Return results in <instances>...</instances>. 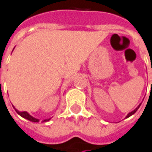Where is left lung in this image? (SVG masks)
Masks as SVG:
<instances>
[{"label": "left lung", "instance_id": "obj_1", "mask_svg": "<svg viewBox=\"0 0 152 152\" xmlns=\"http://www.w3.org/2000/svg\"><path fill=\"white\" fill-rule=\"evenodd\" d=\"M140 105H141V104H140L139 105H138V106H137V107L136 109H135V110H133V111H132V112H130V113H129V114H128V115L126 116V118H129V116H131V115H133V114H134V113L136 112L137 110H138V108H139L140 107Z\"/></svg>", "mask_w": 152, "mask_h": 152}]
</instances>
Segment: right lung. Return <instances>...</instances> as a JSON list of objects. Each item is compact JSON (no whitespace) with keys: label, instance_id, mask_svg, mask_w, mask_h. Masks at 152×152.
<instances>
[{"label":"right lung","instance_id":"1","mask_svg":"<svg viewBox=\"0 0 152 152\" xmlns=\"http://www.w3.org/2000/svg\"><path fill=\"white\" fill-rule=\"evenodd\" d=\"M13 107H14V106H13ZM14 109L15 110V111L19 114V115L22 116L23 118H24V119H28V120H30V121H32V122H38V121H39V119H36V118H33V116L30 115L29 114H28V112H26V111H19V110H16L15 107H14ZM49 120H50V119H44L42 122H47V121H49Z\"/></svg>","mask_w":152,"mask_h":152}]
</instances>
